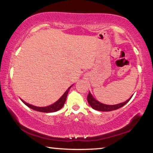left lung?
Returning <instances> with one entry per match:
<instances>
[{"mask_svg":"<svg viewBox=\"0 0 153 153\" xmlns=\"http://www.w3.org/2000/svg\"><path fill=\"white\" fill-rule=\"evenodd\" d=\"M131 97H132V96H131V97L129 98L128 100H126V102L120 103V104H117L115 105H107L102 104V103H100L98 101H97V100L93 98L92 95L90 94V92H89V94L87 97V100L88 102L89 105L91 106V107L95 110L100 111H111L118 109V108L122 107L123 106L125 105L126 103H128L129 101V100L131 99Z\"/></svg>","mask_w":153,"mask_h":153,"instance_id":"8db88e82","label":"left lung"}]
</instances>
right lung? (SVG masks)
<instances>
[{
	"label": "right lung",
	"instance_id": "right-lung-1",
	"mask_svg": "<svg viewBox=\"0 0 153 153\" xmlns=\"http://www.w3.org/2000/svg\"><path fill=\"white\" fill-rule=\"evenodd\" d=\"M70 86L68 89L67 90V91L64 93V94L62 96V97L59 98V99L56 101V102L54 103V104L51 105V106H48V107H35V106H33L32 105L28 104V103L24 102V100H22V102L24 103L25 105H27L28 107L30 108H32V109L39 111V112H43V113H52V112H56V111H59V109L63 107L65 102L66 101V98L67 94H68L69 90L70 89Z\"/></svg>",
	"mask_w": 153,
	"mask_h": 153
}]
</instances>
